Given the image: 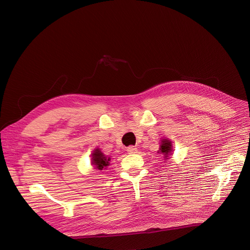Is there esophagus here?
I'll use <instances>...</instances> for the list:
<instances>
[{"label": "esophagus", "mask_w": 250, "mask_h": 250, "mask_svg": "<svg viewBox=\"0 0 250 250\" xmlns=\"http://www.w3.org/2000/svg\"><path fill=\"white\" fill-rule=\"evenodd\" d=\"M126 151H127L128 154H135V153H137L138 149L136 147H134V146H129V147H127Z\"/></svg>", "instance_id": "esophagus-1"}]
</instances>
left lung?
Wrapping results in <instances>:
<instances>
[{
    "label": "left lung",
    "mask_w": 250,
    "mask_h": 250,
    "mask_svg": "<svg viewBox=\"0 0 250 250\" xmlns=\"http://www.w3.org/2000/svg\"><path fill=\"white\" fill-rule=\"evenodd\" d=\"M172 142L169 139H162L160 143V148L157 153H160L164 156V160L167 161L169 159V156L172 155Z\"/></svg>",
    "instance_id": "left-lung-1"
}]
</instances>
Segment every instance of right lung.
I'll return each instance as SVG.
<instances>
[{
	"label": "right lung",
	"instance_id": "right-lung-1",
	"mask_svg": "<svg viewBox=\"0 0 250 250\" xmlns=\"http://www.w3.org/2000/svg\"><path fill=\"white\" fill-rule=\"evenodd\" d=\"M91 156H92L91 165L94 167V169H98V170L106 169L110 164V160H111L110 157L104 155L99 148L94 149Z\"/></svg>",
	"mask_w": 250,
	"mask_h": 250
}]
</instances>
